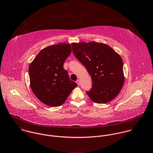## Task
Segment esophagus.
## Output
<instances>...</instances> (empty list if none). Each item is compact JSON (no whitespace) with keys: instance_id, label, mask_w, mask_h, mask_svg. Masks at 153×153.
I'll use <instances>...</instances> for the list:
<instances>
[{"instance_id":"esophagus-1","label":"esophagus","mask_w":153,"mask_h":153,"mask_svg":"<svg viewBox=\"0 0 153 153\" xmlns=\"http://www.w3.org/2000/svg\"><path fill=\"white\" fill-rule=\"evenodd\" d=\"M76 83H77V85H78L79 86L80 85V80H77L76 81Z\"/></svg>"}]
</instances>
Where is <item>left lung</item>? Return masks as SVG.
<instances>
[{"label": "left lung", "instance_id": "8db88e82", "mask_svg": "<svg viewBox=\"0 0 153 153\" xmlns=\"http://www.w3.org/2000/svg\"><path fill=\"white\" fill-rule=\"evenodd\" d=\"M77 59L84 65L92 80V88L86 91L96 103H107L119 94L124 84L121 57L109 46L91 42L71 44Z\"/></svg>", "mask_w": 153, "mask_h": 153}]
</instances>
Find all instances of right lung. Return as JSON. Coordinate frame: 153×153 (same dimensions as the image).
Segmentation results:
<instances>
[{"instance_id":"1","label":"right lung","mask_w":153,"mask_h":153,"mask_svg":"<svg viewBox=\"0 0 153 153\" xmlns=\"http://www.w3.org/2000/svg\"><path fill=\"white\" fill-rule=\"evenodd\" d=\"M71 51V45L68 43L51 45L40 51L29 66L32 90L47 105H61L77 85L70 80L68 71L63 68Z\"/></svg>"}]
</instances>
